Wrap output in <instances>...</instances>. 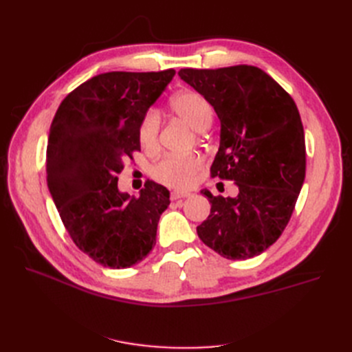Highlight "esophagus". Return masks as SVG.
Listing matches in <instances>:
<instances>
[{
    "label": "esophagus",
    "mask_w": 352,
    "mask_h": 352,
    "mask_svg": "<svg viewBox=\"0 0 352 352\" xmlns=\"http://www.w3.org/2000/svg\"><path fill=\"white\" fill-rule=\"evenodd\" d=\"M190 197V192H185V190H173L172 195H170V198H172L173 201L179 199V198H188Z\"/></svg>",
    "instance_id": "esophagus-1"
}]
</instances>
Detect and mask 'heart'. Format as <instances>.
<instances>
[{"mask_svg": "<svg viewBox=\"0 0 352 352\" xmlns=\"http://www.w3.org/2000/svg\"><path fill=\"white\" fill-rule=\"evenodd\" d=\"M170 109L195 132H204L214 119V110L210 101L195 91H182L176 94L170 101ZM160 131V117L154 110L146 111L138 127V140L146 150H153L157 146ZM201 167V158L197 155L175 157L167 155L162 162H158L153 175L160 182L168 186L185 188L189 186L198 168Z\"/></svg>", "mask_w": 352, "mask_h": 352, "instance_id": "b5f03b06", "label": "heart"}]
</instances>
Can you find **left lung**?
Listing matches in <instances>:
<instances>
[{"label":"left lung","instance_id":"1","mask_svg":"<svg viewBox=\"0 0 352 352\" xmlns=\"http://www.w3.org/2000/svg\"><path fill=\"white\" fill-rule=\"evenodd\" d=\"M179 76L210 101L220 120L211 176L233 180L236 197H214L199 239L229 260L260 255L282 235L305 179V140L291 95L254 66L182 69Z\"/></svg>","mask_w":352,"mask_h":352}]
</instances>
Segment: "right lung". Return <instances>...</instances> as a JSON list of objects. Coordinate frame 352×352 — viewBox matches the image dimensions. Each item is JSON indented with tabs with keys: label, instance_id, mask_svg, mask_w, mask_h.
Returning <instances> with one entry per match:
<instances>
[{
	"label": "right lung",
	"instance_id": "right-lung-1",
	"mask_svg": "<svg viewBox=\"0 0 352 352\" xmlns=\"http://www.w3.org/2000/svg\"><path fill=\"white\" fill-rule=\"evenodd\" d=\"M176 72H109L63 100L47 145V184L76 247L104 267L126 269L155 245L170 192L153 180L135 198L117 186L123 160L141 151L144 114Z\"/></svg>",
	"mask_w": 352,
	"mask_h": 352
}]
</instances>
